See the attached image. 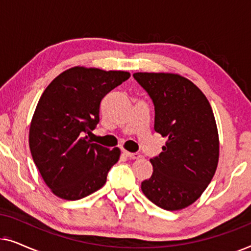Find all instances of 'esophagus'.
<instances>
[{
    "instance_id": "1",
    "label": "esophagus",
    "mask_w": 251,
    "mask_h": 251,
    "mask_svg": "<svg viewBox=\"0 0 251 251\" xmlns=\"http://www.w3.org/2000/svg\"><path fill=\"white\" fill-rule=\"evenodd\" d=\"M125 154L128 157H130V159H139V157H142V155H140L139 153H131V152H128V151H125Z\"/></svg>"
}]
</instances>
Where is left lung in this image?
Returning <instances> with one entry per match:
<instances>
[{"mask_svg":"<svg viewBox=\"0 0 251 251\" xmlns=\"http://www.w3.org/2000/svg\"><path fill=\"white\" fill-rule=\"evenodd\" d=\"M155 109L154 130L166 137L153 174L142 183L146 198L166 210H180L198 200L216 173L219 139L208 99L187 78L171 73H135Z\"/></svg>","mask_w":251,"mask_h":251,"instance_id":"obj_1","label":"left lung"}]
</instances>
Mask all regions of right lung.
Listing matches in <instances>:
<instances>
[{
  "instance_id": "add662e5",
  "label": "right lung",
  "mask_w": 251,
  "mask_h": 251,
  "mask_svg": "<svg viewBox=\"0 0 251 251\" xmlns=\"http://www.w3.org/2000/svg\"><path fill=\"white\" fill-rule=\"evenodd\" d=\"M130 73L72 67L41 96L29 128V149L43 180L57 197L80 200L104 186L120 149L91 143L101 99Z\"/></svg>"
}]
</instances>
